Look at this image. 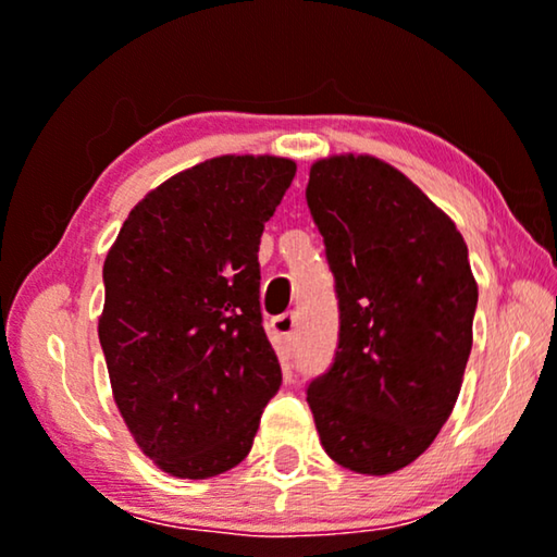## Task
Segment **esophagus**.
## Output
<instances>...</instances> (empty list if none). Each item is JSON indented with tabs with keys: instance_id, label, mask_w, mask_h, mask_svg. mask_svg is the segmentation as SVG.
I'll return each mask as SVG.
<instances>
[{
	"instance_id": "esophagus-1",
	"label": "esophagus",
	"mask_w": 557,
	"mask_h": 557,
	"mask_svg": "<svg viewBox=\"0 0 557 557\" xmlns=\"http://www.w3.org/2000/svg\"><path fill=\"white\" fill-rule=\"evenodd\" d=\"M271 332H273V337H276L281 357L292 355L294 334H296V317L292 314V311H286V314H281V317H273L271 319Z\"/></svg>"
}]
</instances>
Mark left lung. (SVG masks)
<instances>
[{
	"label": "left lung",
	"mask_w": 557,
	"mask_h": 557,
	"mask_svg": "<svg viewBox=\"0 0 557 557\" xmlns=\"http://www.w3.org/2000/svg\"><path fill=\"white\" fill-rule=\"evenodd\" d=\"M307 205L339 307L330 370L307 387L324 451L393 474L438 436L471 352L476 281L456 225L375 157L319 159Z\"/></svg>",
	"instance_id": "obj_1"
}]
</instances>
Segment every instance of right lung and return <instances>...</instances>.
<instances>
[{
	"mask_svg": "<svg viewBox=\"0 0 557 557\" xmlns=\"http://www.w3.org/2000/svg\"><path fill=\"white\" fill-rule=\"evenodd\" d=\"M292 159L215 157L128 212L103 263L98 319L113 398L144 454L182 479L238 467L281 387L263 332V225Z\"/></svg>",
	"mask_w": 557,
	"mask_h": 557,
	"instance_id": "right-lung-1",
	"label": "right lung"
}]
</instances>
